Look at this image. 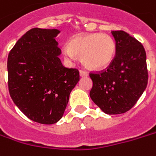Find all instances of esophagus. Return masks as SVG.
<instances>
[{
	"instance_id": "1",
	"label": "esophagus",
	"mask_w": 156,
	"mask_h": 156,
	"mask_svg": "<svg viewBox=\"0 0 156 156\" xmlns=\"http://www.w3.org/2000/svg\"><path fill=\"white\" fill-rule=\"evenodd\" d=\"M80 75L82 77H85V76H88V72L85 71V70H80Z\"/></svg>"
}]
</instances>
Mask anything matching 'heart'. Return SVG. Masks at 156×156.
<instances>
[{
    "label": "heart",
    "mask_w": 156,
    "mask_h": 156,
    "mask_svg": "<svg viewBox=\"0 0 156 156\" xmlns=\"http://www.w3.org/2000/svg\"><path fill=\"white\" fill-rule=\"evenodd\" d=\"M116 50L112 37L93 33L73 37L68 41V46L63 48V53L68 59H74L75 55L82 57V63L88 68L101 69L112 62Z\"/></svg>",
    "instance_id": "1"
}]
</instances>
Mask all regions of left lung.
<instances>
[{
    "label": "left lung",
    "instance_id": "obj_1",
    "mask_svg": "<svg viewBox=\"0 0 156 156\" xmlns=\"http://www.w3.org/2000/svg\"><path fill=\"white\" fill-rule=\"evenodd\" d=\"M116 55L101 71H91L93 82L90 96L106 114L128 112L140 98L147 85L148 73L142 44L124 30H112Z\"/></svg>",
    "mask_w": 156,
    "mask_h": 156
}]
</instances>
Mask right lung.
I'll use <instances>...</instances> for the list:
<instances>
[{
	"label": "right lung",
	"mask_w": 156,
	"mask_h": 156,
	"mask_svg": "<svg viewBox=\"0 0 156 156\" xmlns=\"http://www.w3.org/2000/svg\"><path fill=\"white\" fill-rule=\"evenodd\" d=\"M58 30L33 28L8 57V86L13 102L27 118L40 124L58 122L70 92L80 80L77 68L62 65L55 40Z\"/></svg>",
	"instance_id": "obj_1"
}]
</instances>
